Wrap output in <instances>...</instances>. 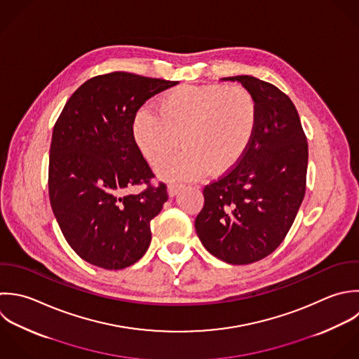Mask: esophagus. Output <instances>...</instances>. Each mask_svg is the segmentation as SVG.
Listing matches in <instances>:
<instances>
[{"label": "esophagus", "mask_w": 359, "mask_h": 359, "mask_svg": "<svg viewBox=\"0 0 359 359\" xmlns=\"http://www.w3.org/2000/svg\"><path fill=\"white\" fill-rule=\"evenodd\" d=\"M179 191H180V186H179V184H169V186H168V194H169V197H175Z\"/></svg>", "instance_id": "34e87169"}]
</instances>
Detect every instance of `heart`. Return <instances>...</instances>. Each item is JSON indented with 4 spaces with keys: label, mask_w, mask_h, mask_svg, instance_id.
Returning <instances> with one entry per match:
<instances>
[{
    "label": "heart",
    "mask_w": 359,
    "mask_h": 359,
    "mask_svg": "<svg viewBox=\"0 0 359 359\" xmlns=\"http://www.w3.org/2000/svg\"><path fill=\"white\" fill-rule=\"evenodd\" d=\"M259 120L255 95L241 85H180L155 103V114L140 110L133 137L154 166L168 161L179 147L184 151L161 166L165 180H193L210 170L221 176L248 152Z\"/></svg>",
    "instance_id": "heart-1"
}]
</instances>
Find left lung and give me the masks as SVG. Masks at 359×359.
Listing matches in <instances>:
<instances>
[{"label":"left lung","mask_w":359,"mask_h":359,"mask_svg":"<svg viewBox=\"0 0 359 359\" xmlns=\"http://www.w3.org/2000/svg\"><path fill=\"white\" fill-rule=\"evenodd\" d=\"M238 81L257 102L253 141L241 162L203 190L196 232L204 248L229 264H250L271 255L291 229L306 190L308 142L292 100L250 75Z\"/></svg>","instance_id":"obj_1"}]
</instances>
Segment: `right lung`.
Returning <instances> with one entry per match:
<instances>
[{
	"instance_id": "right-lung-1",
	"label": "right lung",
	"mask_w": 359,
	"mask_h": 359,
	"mask_svg": "<svg viewBox=\"0 0 359 359\" xmlns=\"http://www.w3.org/2000/svg\"><path fill=\"white\" fill-rule=\"evenodd\" d=\"M176 81L116 71L82 83L53 128L48 196L71 249L85 262L121 270L151 243V219L168 200L133 137L138 109ZM147 184L138 195L133 185Z\"/></svg>"
}]
</instances>
